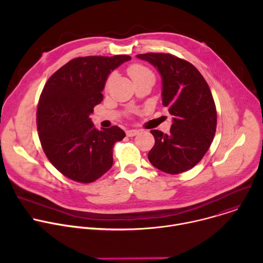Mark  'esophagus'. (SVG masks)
<instances>
[{"instance_id": "34e87169", "label": "esophagus", "mask_w": 263, "mask_h": 263, "mask_svg": "<svg viewBox=\"0 0 263 263\" xmlns=\"http://www.w3.org/2000/svg\"><path fill=\"white\" fill-rule=\"evenodd\" d=\"M138 130H136V129H129V130H127L126 131V134H127V136H129V137H132V136H135V135H137L138 134Z\"/></svg>"}]
</instances>
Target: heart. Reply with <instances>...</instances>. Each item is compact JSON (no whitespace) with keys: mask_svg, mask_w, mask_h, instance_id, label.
Segmentation results:
<instances>
[{"mask_svg":"<svg viewBox=\"0 0 263 263\" xmlns=\"http://www.w3.org/2000/svg\"><path fill=\"white\" fill-rule=\"evenodd\" d=\"M128 73L133 80V82L144 80V79H151L154 81V74L147 67L141 65V64H132L128 67ZM112 79V76H110L106 82V86L109 85L110 81Z\"/></svg>","mask_w":263,"mask_h":263,"instance_id":"1","label":"heart"}]
</instances>
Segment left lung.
<instances>
[{"instance_id":"left-lung-1","label":"left lung","mask_w":263,"mask_h":263,"mask_svg":"<svg viewBox=\"0 0 263 263\" xmlns=\"http://www.w3.org/2000/svg\"><path fill=\"white\" fill-rule=\"evenodd\" d=\"M136 57L151 63L160 73L162 105L173 116L168 134L151 130L155 144L148 160L167 174L189 171L206 154L215 134L216 109L210 88L189 61L163 53Z\"/></svg>"}]
</instances>
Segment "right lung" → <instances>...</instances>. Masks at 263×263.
I'll return each mask as SVG.
<instances>
[{"mask_svg": "<svg viewBox=\"0 0 263 263\" xmlns=\"http://www.w3.org/2000/svg\"><path fill=\"white\" fill-rule=\"evenodd\" d=\"M127 55L74 58L46 83L37 108V130L50 162L65 177L90 183L114 164V146L125 132L118 126L98 130L89 116L103 100L111 71Z\"/></svg>", "mask_w": 263, "mask_h": 263, "instance_id": "obj_1", "label": "right lung"}]
</instances>
